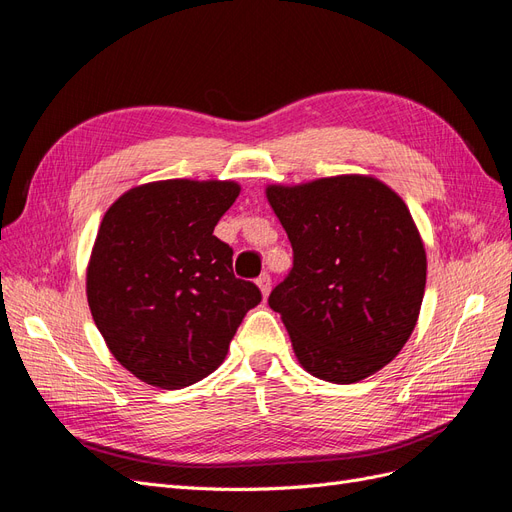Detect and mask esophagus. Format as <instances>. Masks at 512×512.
<instances>
[{
  "mask_svg": "<svg viewBox=\"0 0 512 512\" xmlns=\"http://www.w3.org/2000/svg\"><path fill=\"white\" fill-rule=\"evenodd\" d=\"M256 286L260 288L262 299H267L269 292H271V277H269L267 273H262V275L258 277V280H256Z\"/></svg>",
  "mask_w": 512,
  "mask_h": 512,
  "instance_id": "34e87169",
  "label": "esophagus"
}]
</instances>
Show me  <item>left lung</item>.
I'll use <instances>...</instances> for the list:
<instances>
[{"label": "left lung", "mask_w": 512, "mask_h": 512, "mask_svg": "<svg viewBox=\"0 0 512 512\" xmlns=\"http://www.w3.org/2000/svg\"><path fill=\"white\" fill-rule=\"evenodd\" d=\"M294 262L269 297L309 374L352 384L391 363L410 339L427 280L410 209L371 175L267 185Z\"/></svg>", "instance_id": "1"}]
</instances>
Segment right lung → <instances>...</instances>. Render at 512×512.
<instances>
[{"label": "right lung", "mask_w": 512, "mask_h": 512, "mask_svg": "<svg viewBox=\"0 0 512 512\" xmlns=\"http://www.w3.org/2000/svg\"><path fill=\"white\" fill-rule=\"evenodd\" d=\"M241 192L235 181L136 185L104 213L87 265L98 331L130 374L183 389L226 359L256 284L232 273V247L213 235Z\"/></svg>", "instance_id": "1"}]
</instances>
